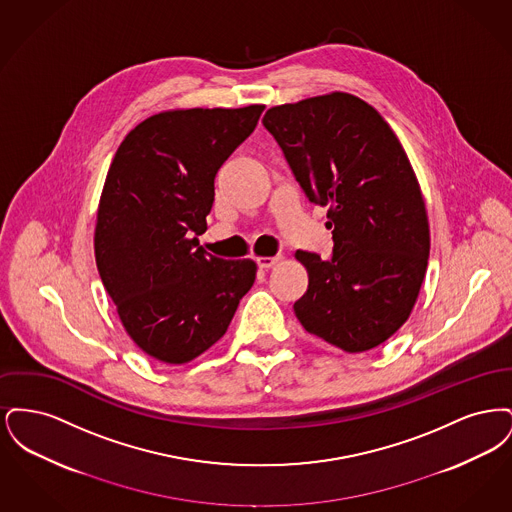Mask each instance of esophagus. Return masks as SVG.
<instances>
[{
    "instance_id": "34e87169",
    "label": "esophagus",
    "mask_w": 512,
    "mask_h": 512,
    "mask_svg": "<svg viewBox=\"0 0 512 512\" xmlns=\"http://www.w3.org/2000/svg\"><path fill=\"white\" fill-rule=\"evenodd\" d=\"M255 261H257V265L259 268H268L276 267L278 265V261H280V257L276 255V257H255Z\"/></svg>"
}]
</instances>
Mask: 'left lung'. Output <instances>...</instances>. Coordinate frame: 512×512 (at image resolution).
I'll return each mask as SVG.
<instances>
[{
    "mask_svg": "<svg viewBox=\"0 0 512 512\" xmlns=\"http://www.w3.org/2000/svg\"><path fill=\"white\" fill-rule=\"evenodd\" d=\"M263 124L309 201L328 207L334 251H295L309 286L295 317L347 353L391 338L411 315L430 255L426 203L411 161L382 115L330 92L270 107Z\"/></svg>",
    "mask_w": 512,
    "mask_h": 512,
    "instance_id": "left-lung-1",
    "label": "left lung"
}]
</instances>
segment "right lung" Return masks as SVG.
<instances>
[{
	"label": "right lung",
	"mask_w": 512,
	"mask_h": 512,
	"mask_svg": "<svg viewBox=\"0 0 512 512\" xmlns=\"http://www.w3.org/2000/svg\"><path fill=\"white\" fill-rule=\"evenodd\" d=\"M265 105L171 109L132 128L99 197L94 234L101 282L132 341L184 365L226 334L257 265L209 255L215 176L255 130Z\"/></svg>",
	"instance_id": "right-lung-1"
}]
</instances>
